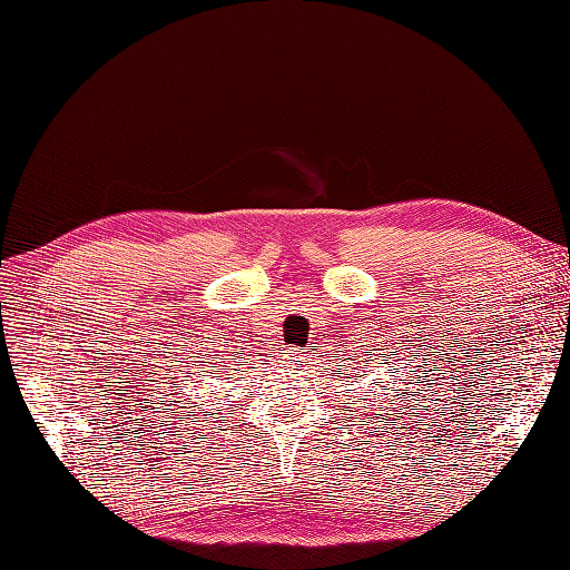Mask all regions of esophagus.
Returning <instances> with one entry per match:
<instances>
[{"instance_id": "34e87169", "label": "esophagus", "mask_w": 570, "mask_h": 570, "mask_svg": "<svg viewBox=\"0 0 570 570\" xmlns=\"http://www.w3.org/2000/svg\"><path fill=\"white\" fill-rule=\"evenodd\" d=\"M285 364L292 368H302L306 364V354L302 350H289L285 354Z\"/></svg>"}]
</instances>
